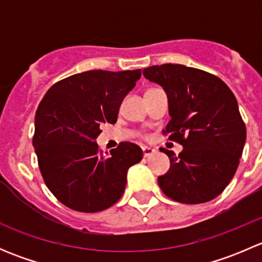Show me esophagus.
<instances>
[{"label": "esophagus", "mask_w": 262, "mask_h": 262, "mask_svg": "<svg viewBox=\"0 0 262 262\" xmlns=\"http://www.w3.org/2000/svg\"><path fill=\"white\" fill-rule=\"evenodd\" d=\"M142 149H143V156H144V157H149V156H152L153 153L156 152L155 148L147 147V146H144L143 148H142Z\"/></svg>", "instance_id": "esophagus-1"}]
</instances>
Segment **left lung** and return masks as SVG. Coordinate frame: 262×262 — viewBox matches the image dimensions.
<instances>
[{
	"mask_svg": "<svg viewBox=\"0 0 262 262\" xmlns=\"http://www.w3.org/2000/svg\"><path fill=\"white\" fill-rule=\"evenodd\" d=\"M143 76L167 94L171 120L163 133L184 147L179 156L161 148L171 163L158 178L161 190L184 204L209 202L231 182L246 142L233 92L216 76L182 64L152 66Z\"/></svg>",
	"mask_w": 262,
	"mask_h": 262,
	"instance_id": "1",
	"label": "left lung"
}]
</instances>
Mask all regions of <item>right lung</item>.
<instances>
[{"label": "right lung", "mask_w": 262, "mask_h": 262, "mask_svg": "<svg viewBox=\"0 0 262 262\" xmlns=\"http://www.w3.org/2000/svg\"><path fill=\"white\" fill-rule=\"evenodd\" d=\"M142 71H87L57 82L35 114L33 146L44 182L66 207L83 213L107 209L123 195L141 147L121 142L110 153L96 143L100 126L114 124L124 97Z\"/></svg>", "instance_id": "obj_1"}]
</instances>
